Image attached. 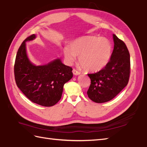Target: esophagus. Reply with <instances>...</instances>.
<instances>
[{"mask_svg":"<svg viewBox=\"0 0 147 147\" xmlns=\"http://www.w3.org/2000/svg\"><path fill=\"white\" fill-rule=\"evenodd\" d=\"M73 74L75 75V76H77V75L80 74V71H77L76 69H73Z\"/></svg>","mask_w":147,"mask_h":147,"instance_id":"obj_1","label":"esophagus"}]
</instances>
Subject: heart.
Returning a JSON list of instances; mask_svg holds the SVG:
<instances>
[{
	"label": "heart",
	"instance_id": "obj_1",
	"mask_svg": "<svg viewBox=\"0 0 147 147\" xmlns=\"http://www.w3.org/2000/svg\"><path fill=\"white\" fill-rule=\"evenodd\" d=\"M112 52L111 42L105 38L88 36L74 40L64 54L68 62L73 63L80 56L81 66L87 71L96 72L108 63Z\"/></svg>",
	"mask_w": 147,
	"mask_h": 147
}]
</instances>
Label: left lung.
<instances>
[{"mask_svg": "<svg viewBox=\"0 0 147 147\" xmlns=\"http://www.w3.org/2000/svg\"><path fill=\"white\" fill-rule=\"evenodd\" d=\"M114 49L110 60L98 72L88 74L91 84L87 91L91 100L98 103L111 100L127 86L130 74V56L125 43L113 34Z\"/></svg>", "mask_w": 147, "mask_h": 147, "instance_id": "1", "label": "left lung"}]
</instances>
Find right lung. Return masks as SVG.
I'll use <instances>...</instances> for the list:
<instances>
[{"label":"right lung","instance_id":"right-lung-1","mask_svg":"<svg viewBox=\"0 0 147 147\" xmlns=\"http://www.w3.org/2000/svg\"><path fill=\"white\" fill-rule=\"evenodd\" d=\"M35 38V34L27 37L17 53L14 64L16 83L33 103L52 107L60 100L64 84L73 78V69L64 65L60 59L46 65H34L27 56L26 42Z\"/></svg>","mask_w":147,"mask_h":147}]
</instances>
